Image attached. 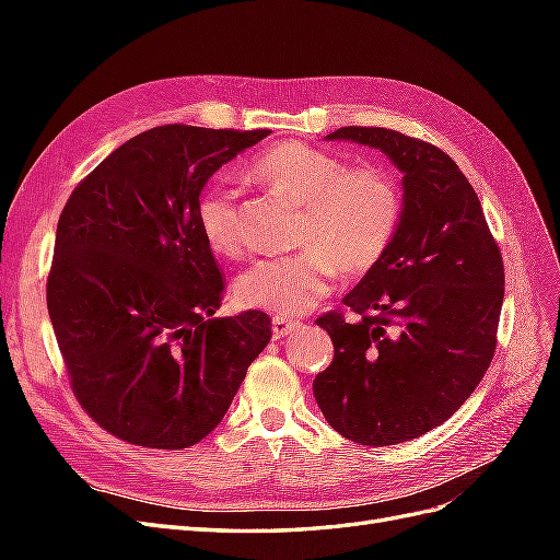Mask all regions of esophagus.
<instances>
[{
  "mask_svg": "<svg viewBox=\"0 0 560 560\" xmlns=\"http://www.w3.org/2000/svg\"><path fill=\"white\" fill-rule=\"evenodd\" d=\"M299 327V322L292 319H284L280 315L273 317V338H284L287 334H292Z\"/></svg>",
  "mask_w": 560,
  "mask_h": 560,
  "instance_id": "obj_1",
  "label": "esophagus"
}]
</instances>
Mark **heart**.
Here are the masks:
<instances>
[{"mask_svg":"<svg viewBox=\"0 0 560 560\" xmlns=\"http://www.w3.org/2000/svg\"><path fill=\"white\" fill-rule=\"evenodd\" d=\"M249 173L301 206L294 243L303 249L254 261L235 284L247 308L284 317L308 313L331 292L338 268L366 273L393 243L401 186L381 163L348 165L327 149L290 140L270 147ZM196 222L212 252H243L238 191L212 184L196 202Z\"/></svg>","mask_w":560,"mask_h":560,"instance_id":"heart-1","label":"heart"}]
</instances>
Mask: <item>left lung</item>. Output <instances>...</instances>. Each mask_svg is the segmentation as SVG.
I'll return each mask as SVG.
<instances>
[{
	"mask_svg": "<svg viewBox=\"0 0 560 560\" xmlns=\"http://www.w3.org/2000/svg\"><path fill=\"white\" fill-rule=\"evenodd\" d=\"M329 140L376 147L404 173V212L381 261L315 319L334 343L313 395L329 425L362 446L434 430L493 362L504 264L479 196L439 147L393 128L348 126Z\"/></svg>",
	"mask_w": 560,
	"mask_h": 560,
	"instance_id": "8db88e82",
	"label": "left lung"
}]
</instances>
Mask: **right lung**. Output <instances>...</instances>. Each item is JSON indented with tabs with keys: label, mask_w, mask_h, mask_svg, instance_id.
<instances>
[{
	"label": "right lung",
	"mask_w": 560,
	"mask_h": 560,
	"mask_svg": "<svg viewBox=\"0 0 560 560\" xmlns=\"http://www.w3.org/2000/svg\"><path fill=\"white\" fill-rule=\"evenodd\" d=\"M270 130L156 126L83 177L58 219L46 306L70 387L121 442L206 439L270 341V317H212L222 278L196 222L202 186Z\"/></svg>",
	"instance_id": "add662e5"
}]
</instances>
